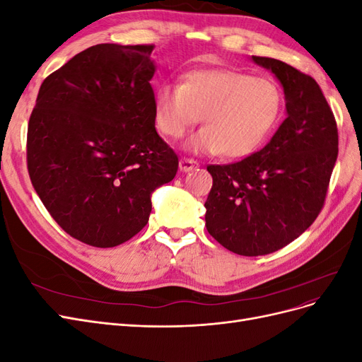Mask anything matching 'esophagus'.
Segmentation results:
<instances>
[{
	"mask_svg": "<svg viewBox=\"0 0 362 362\" xmlns=\"http://www.w3.org/2000/svg\"><path fill=\"white\" fill-rule=\"evenodd\" d=\"M194 168H198V161H194L193 158L184 157V158L180 160V169H181L182 172H190V170H193Z\"/></svg>",
	"mask_w": 362,
	"mask_h": 362,
	"instance_id": "34e87169",
	"label": "esophagus"
}]
</instances>
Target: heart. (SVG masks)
I'll list each match as a JSON object with an SVG mask.
<instances>
[{
  "label": "heart",
  "instance_id": "obj_1",
  "mask_svg": "<svg viewBox=\"0 0 362 362\" xmlns=\"http://www.w3.org/2000/svg\"><path fill=\"white\" fill-rule=\"evenodd\" d=\"M284 112V93L267 76L233 69H198L184 83H164L156 95L154 117L160 133L180 139L201 117L205 127L187 148L221 152L225 158L247 157L264 144Z\"/></svg>",
  "mask_w": 362,
  "mask_h": 362
}]
</instances>
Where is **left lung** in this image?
Wrapping results in <instances>:
<instances>
[{"label":"left lung","mask_w":362,"mask_h":362,"mask_svg":"<svg viewBox=\"0 0 362 362\" xmlns=\"http://www.w3.org/2000/svg\"><path fill=\"white\" fill-rule=\"evenodd\" d=\"M252 60L281 81L287 117L258 152L206 166L213 187L205 201L206 231L245 257L272 254L313 225L338 156L335 117L313 76L276 59Z\"/></svg>","instance_id":"obj_1"}]
</instances>
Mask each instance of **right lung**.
Listing matches in <instances>:
<instances>
[{
	"label": "right lung",
	"mask_w": 362,
	"mask_h": 362,
	"mask_svg": "<svg viewBox=\"0 0 362 362\" xmlns=\"http://www.w3.org/2000/svg\"><path fill=\"white\" fill-rule=\"evenodd\" d=\"M154 45L100 43L43 80L27 131L33 187L63 231L95 247L144 229L178 156L156 129Z\"/></svg>",
	"instance_id": "1"
}]
</instances>
